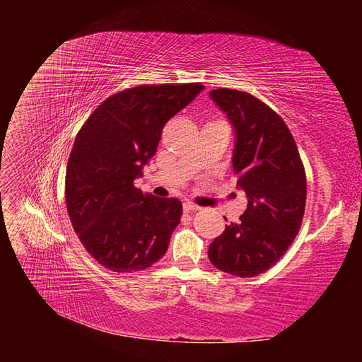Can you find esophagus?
Instances as JSON below:
<instances>
[{
  "mask_svg": "<svg viewBox=\"0 0 362 362\" xmlns=\"http://www.w3.org/2000/svg\"><path fill=\"white\" fill-rule=\"evenodd\" d=\"M199 210V205H196V204H193V202H190V201H187L184 204V211L185 213H193V211H198Z\"/></svg>",
  "mask_w": 362,
  "mask_h": 362,
  "instance_id": "34e87169",
  "label": "esophagus"
}]
</instances>
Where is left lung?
<instances>
[{"label": "left lung", "mask_w": 362, "mask_h": 362, "mask_svg": "<svg viewBox=\"0 0 362 362\" xmlns=\"http://www.w3.org/2000/svg\"><path fill=\"white\" fill-rule=\"evenodd\" d=\"M211 100L235 128L233 168L247 198L240 222H231L208 247L211 264L240 278L269 270L298 235L306 202V175L282 117L254 95L216 89Z\"/></svg>", "instance_id": "1"}]
</instances>
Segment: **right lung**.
Instances as JSON below:
<instances>
[{"mask_svg":"<svg viewBox=\"0 0 362 362\" xmlns=\"http://www.w3.org/2000/svg\"><path fill=\"white\" fill-rule=\"evenodd\" d=\"M202 89L201 83L129 87L98 105L76 134L66 208L81 245L105 269L140 272L166 254L182 204L141 193L134 180L156 154L168 120Z\"/></svg>","mask_w":362,"mask_h":362,"instance_id":"right-lung-1","label":"right lung"}]
</instances>
